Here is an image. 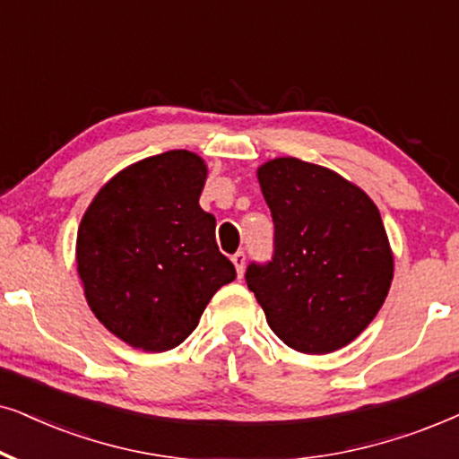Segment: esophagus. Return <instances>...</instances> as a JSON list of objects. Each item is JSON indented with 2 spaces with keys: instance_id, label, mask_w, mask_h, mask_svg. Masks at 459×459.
Segmentation results:
<instances>
[{
  "instance_id": "esophagus-1",
  "label": "esophagus",
  "mask_w": 459,
  "mask_h": 459,
  "mask_svg": "<svg viewBox=\"0 0 459 459\" xmlns=\"http://www.w3.org/2000/svg\"><path fill=\"white\" fill-rule=\"evenodd\" d=\"M233 264H235V268H237V274H239V277H243V271H246V252H237V254H233Z\"/></svg>"
}]
</instances>
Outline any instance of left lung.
I'll return each mask as SVG.
<instances>
[{"label": "left lung", "instance_id": "8db88e82", "mask_svg": "<svg viewBox=\"0 0 459 459\" xmlns=\"http://www.w3.org/2000/svg\"><path fill=\"white\" fill-rule=\"evenodd\" d=\"M274 224L273 260L246 281L287 346L327 354L374 321L393 281V252L374 201L332 169L279 157L258 168Z\"/></svg>", "mask_w": 459, "mask_h": 459}]
</instances>
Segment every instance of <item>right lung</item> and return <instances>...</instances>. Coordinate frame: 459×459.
Returning a JSON list of instances; mask_svg holds the SVG:
<instances>
[{
  "mask_svg": "<svg viewBox=\"0 0 459 459\" xmlns=\"http://www.w3.org/2000/svg\"><path fill=\"white\" fill-rule=\"evenodd\" d=\"M207 168L168 151L121 169L98 191L77 230V273L91 313L134 348L182 344L220 287L237 277L201 210Z\"/></svg>",
  "mask_w": 459,
  "mask_h": 459,
  "instance_id": "obj_1",
  "label": "right lung"
}]
</instances>
